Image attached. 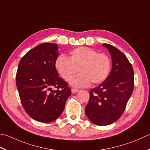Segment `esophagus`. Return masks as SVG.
<instances>
[{"instance_id": "esophagus-1", "label": "esophagus", "mask_w": 150, "mask_h": 150, "mask_svg": "<svg viewBox=\"0 0 150 150\" xmlns=\"http://www.w3.org/2000/svg\"><path fill=\"white\" fill-rule=\"evenodd\" d=\"M79 91V90L78 89H76V88H72V89H71V93H75L78 92Z\"/></svg>"}]
</instances>
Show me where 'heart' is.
I'll list each match as a JSON object with an SVG mask.
<instances>
[{"label": "heart", "mask_w": 150, "mask_h": 150, "mask_svg": "<svg viewBox=\"0 0 150 150\" xmlns=\"http://www.w3.org/2000/svg\"><path fill=\"white\" fill-rule=\"evenodd\" d=\"M57 71L66 81H70L78 71L81 73L71 81L76 87H84L90 83L95 85L104 81L109 73L110 61L108 56L92 49L80 47L70 52L69 58L60 55L55 60Z\"/></svg>", "instance_id": "obj_1"}]
</instances>
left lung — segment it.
<instances>
[{"mask_svg":"<svg viewBox=\"0 0 150 150\" xmlns=\"http://www.w3.org/2000/svg\"><path fill=\"white\" fill-rule=\"evenodd\" d=\"M112 58L108 77L90 91L85 113L93 124L108 125L117 121L124 112L134 88L133 67L126 56L112 45L103 44Z\"/></svg>","mask_w":150,"mask_h":150,"instance_id":"8db88e82","label":"left lung"}]
</instances>
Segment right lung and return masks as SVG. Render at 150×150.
I'll return each instance as SVG.
<instances>
[{"instance_id": "right-lung-1", "label": "right lung", "mask_w": 150, "mask_h": 150, "mask_svg": "<svg viewBox=\"0 0 150 150\" xmlns=\"http://www.w3.org/2000/svg\"><path fill=\"white\" fill-rule=\"evenodd\" d=\"M57 43H44L30 50L20 60L16 85L26 112L38 122H52L59 117L71 90L58 77L54 63ZM53 87L58 90L54 91Z\"/></svg>"}]
</instances>
